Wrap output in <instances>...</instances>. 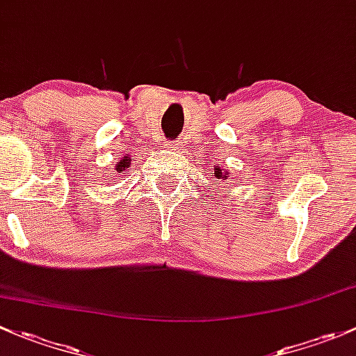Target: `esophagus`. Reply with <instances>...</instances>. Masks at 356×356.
<instances>
[{
  "label": "esophagus",
  "mask_w": 356,
  "mask_h": 356,
  "mask_svg": "<svg viewBox=\"0 0 356 356\" xmlns=\"http://www.w3.org/2000/svg\"><path fill=\"white\" fill-rule=\"evenodd\" d=\"M166 149H171V151H173V149H175L173 142H168V144H166Z\"/></svg>",
  "instance_id": "obj_1"
}]
</instances>
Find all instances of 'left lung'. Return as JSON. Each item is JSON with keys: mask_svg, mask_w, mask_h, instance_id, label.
Masks as SVG:
<instances>
[{"mask_svg": "<svg viewBox=\"0 0 356 356\" xmlns=\"http://www.w3.org/2000/svg\"><path fill=\"white\" fill-rule=\"evenodd\" d=\"M205 178H207L209 183H212V185L218 181H232V175H229L226 170H222V168L216 166V164H212V166L209 168V171L205 173ZM219 186H222V183H219ZM222 188H225V186H222ZM212 190L219 192L216 186H212Z\"/></svg>", "mask_w": 356, "mask_h": 356, "instance_id": "obj_1", "label": "left lung"}]
</instances>
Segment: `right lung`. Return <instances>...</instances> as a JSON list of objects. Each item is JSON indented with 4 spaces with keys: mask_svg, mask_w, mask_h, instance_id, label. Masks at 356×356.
I'll return each instance as SVG.
<instances>
[{
    "mask_svg": "<svg viewBox=\"0 0 356 356\" xmlns=\"http://www.w3.org/2000/svg\"><path fill=\"white\" fill-rule=\"evenodd\" d=\"M130 170H131V159L130 157H123V159L115 166L113 173L109 175V179H120V178L128 177Z\"/></svg>",
    "mask_w": 356,
    "mask_h": 356,
    "instance_id": "right-lung-1",
    "label": "right lung"
}]
</instances>
